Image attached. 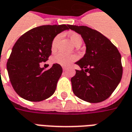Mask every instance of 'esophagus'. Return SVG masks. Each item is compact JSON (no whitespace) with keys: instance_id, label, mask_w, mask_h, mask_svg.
I'll return each mask as SVG.
<instances>
[{"instance_id":"34e87169","label":"esophagus","mask_w":132,"mask_h":132,"mask_svg":"<svg viewBox=\"0 0 132 132\" xmlns=\"http://www.w3.org/2000/svg\"><path fill=\"white\" fill-rule=\"evenodd\" d=\"M62 69H63V71H66V69H67V68H66V67H64V66H63V67H62Z\"/></svg>"}]
</instances>
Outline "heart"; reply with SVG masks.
Segmentation results:
<instances>
[{
	"instance_id": "obj_1",
	"label": "heart",
	"mask_w": 132,
	"mask_h": 132,
	"mask_svg": "<svg viewBox=\"0 0 132 132\" xmlns=\"http://www.w3.org/2000/svg\"><path fill=\"white\" fill-rule=\"evenodd\" d=\"M69 36L70 40L71 41V43L73 45H75V46H77L79 44L81 45L82 38L81 36L79 34L73 33V34H70ZM59 38L60 35H57L53 38V40H52V43H51V50L53 51H54L56 49L57 44H58ZM76 59H77L76 56L73 55V54H66V53H59L54 56L53 61L56 63H59V64L61 65V66H70L73 61H75Z\"/></svg>"
}]
</instances>
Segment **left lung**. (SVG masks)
I'll list each match as a JSON object with an SVG mask.
<instances>
[{
  "instance_id": "8db88e82",
  "label": "left lung",
  "mask_w": 132,
  "mask_h": 132,
  "mask_svg": "<svg viewBox=\"0 0 132 132\" xmlns=\"http://www.w3.org/2000/svg\"><path fill=\"white\" fill-rule=\"evenodd\" d=\"M69 28L81 36L86 50L84 57L76 63L71 78L74 94L84 101L98 103L108 98L119 85L122 76L121 54L100 32L84 26L70 25Z\"/></svg>"
}]
</instances>
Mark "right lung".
Instances as JSON below:
<instances>
[{"mask_svg": "<svg viewBox=\"0 0 132 132\" xmlns=\"http://www.w3.org/2000/svg\"><path fill=\"white\" fill-rule=\"evenodd\" d=\"M70 25H46L34 28L19 38L7 62L12 86L21 97L30 101L49 98L56 88L62 68L54 63L48 70L40 68L51 54V43Z\"/></svg>", "mask_w": 132, "mask_h": 132, "instance_id": "1", "label": "right lung"}]
</instances>
